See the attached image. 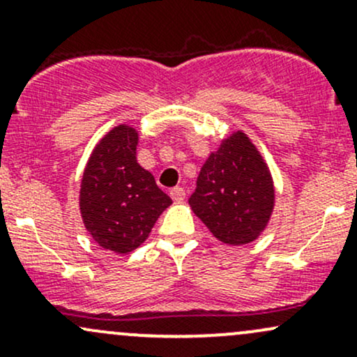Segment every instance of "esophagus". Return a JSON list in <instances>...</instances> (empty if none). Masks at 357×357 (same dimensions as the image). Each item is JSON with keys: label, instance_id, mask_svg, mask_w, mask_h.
I'll return each instance as SVG.
<instances>
[{"label": "esophagus", "instance_id": "34e87169", "mask_svg": "<svg viewBox=\"0 0 357 357\" xmlns=\"http://www.w3.org/2000/svg\"><path fill=\"white\" fill-rule=\"evenodd\" d=\"M169 195L174 203H181L184 202V198H186V191H184V188H173Z\"/></svg>", "mask_w": 357, "mask_h": 357}]
</instances>
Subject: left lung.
Here are the masks:
<instances>
[{
  "label": "left lung",
  "instance_id": "left-lung-1",
  "mask_svg": "<svg viewBox=\"0 0 357 357\" xmlns=\"http://www.w3.org/2000/svg\"><path fill=\"white\" fill-rule=\"evenodd\" d=\"M275 203L264 158L241 130L221 141L199 171L190 204L213 235L227 245H247L267 227Z\"/></svg>",
  "mask_w": 357,
  "mask_h": 357
}]
</instances>
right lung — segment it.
Wrapping results in <instances>:
<instances>
[{"mask_svg": "<svg viewBox=\"0 0 357 357\" xmlns=\"http://www.w3.org/2000/svg\"><path fill=\"white\" fill-rule=\"evenodd\" d=\"M137 130L114 127L90 155L80 186L85 228L102 248L129 253L144 243L171 198L137 162Z\"/></svg>", "mask_w": 357, "mask_h": 357, "instance_id": "1", "label": "right lung"}]
</instances>
